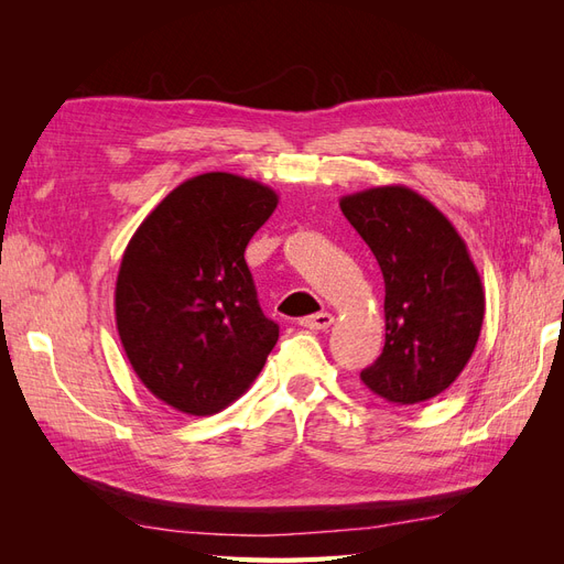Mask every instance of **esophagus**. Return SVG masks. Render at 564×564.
Instances as JSON below:
<instances>
[{
	"instance_id": "obj_1",
	"label": "esophagus",
	"mask_w": 564,
	"mask_h": 564,
	"mask_svg": "<svg viewBox=\"0 0 564 564\" xmlns=\"http://www.w3.org/2000/svg\"><path fill=\"white\" fill-rule=\"evenodd\" d=\"M299 324H301L303 329L324 332V329H329V327H332V324H334V317H332L329 313H317V315H308V317H303Z\"/></svg>"
}]
</instances>
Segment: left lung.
I'll return each instance as SVG.
<instances>
[{
	"label": "left lung",
	"instance_id": "left-lung-1",
	"mask_svg": "<svg viewBox=\"0 0 564 564\" xmlns=\"http://www.w3.org/2000/svg\"><path fill=\"white\" fill-rule=\"evenodd\" d=\"M340 212L377 256L386 282V346L360 379L390 404L447 390L468 365L485 292L466 242L433 202L406 185L340 197Z\"/></svg>",
	"mask_w": 564,
	"mask_h": 564
}]
</instances>
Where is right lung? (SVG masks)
Returning a JSON list of instances; mask_svg holds the SVG:
<instances>
[{
    "label": "right lung",
    "mask_w": 564,
    "mask_h": 564,
    "mask_svg": "<svg viewBox=\"0 0 564 564\" xmlns=\"http://www.w3.org/2000/svg\"><path fill=\"white\" fill-rule=\"evenodd\" d=\"M278 207L272 187L209 172L174 187L133 232L115 319L143 386L191 416L249 390L280 327L256 299L245 249Z\"/></svg>",
    "instance_id": "1"
}]
</instances>
